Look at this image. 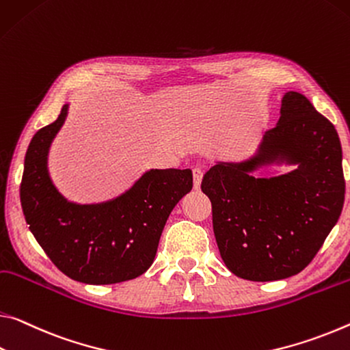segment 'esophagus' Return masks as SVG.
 <instances>
[{
	"label": "esophagus",
	"instance_id": "34e87169",
	"mask_svg": "<svg viewBox=\"0 0 350 350\" xmlns=\"http://www.w3.org/2000/svg\"><path fill=\"white\" fill-rule=\"evenodd\" d=\"M202 177H204V173L201 168H193V185H195V188L198 190L199 187H201V182H202Z\"/></svg>",
	"mask_w": 350,
	"mask_h": 350
}]
</instances>
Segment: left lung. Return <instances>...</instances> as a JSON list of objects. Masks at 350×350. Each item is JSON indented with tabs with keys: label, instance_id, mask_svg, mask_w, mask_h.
I'll return each instance as SVG.
<instances>
[{
	"label": "left lung",
	"instance_id": "1",
	"mask_svg": "<svg viewBox=\"0 0 350 350\" xmlns=\"http://www.w3.org/2000/svg\"><path fill=\"white\" fill-rule=\"evenodd\" d=\"M269 164L295 170L252 176ZM201 188L212 202L216 245L230 273L254 282L286 279L312 262L341 215L340 137L307 98L286 92L280 118L257 152L240 163L216 162Z\"/></svg>",
	"mask_w": 350,
	"mask_h": 350
}]
</instances>
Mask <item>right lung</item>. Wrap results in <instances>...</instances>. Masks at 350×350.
Segmentation results:
<instances>
[{
    "label": "right lung",
    "mask_w": 350,
    "mask_h": 350,
    "mask_svg": "<svg viewBox=\"0 0 350 350\" xmlns=\"http://www.w3.org/2000/svg\"><path fill=\"white\" fill-rule=\"evenodd\" d=\"M68 115L32 137L20 187L29 230L51 262L70 279L88 285L126 282L152 265L166 219L193 188L191 170H149L123 195L76 204L53 184L48 154Z\"/></svg>",
    "instance_id": "1"
}]
</instances>
